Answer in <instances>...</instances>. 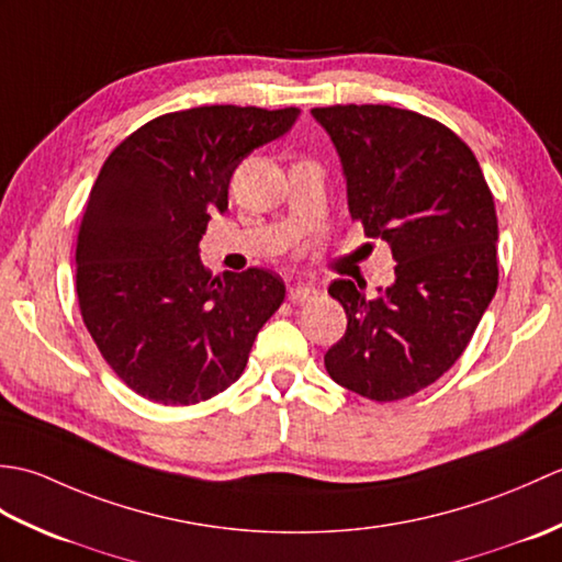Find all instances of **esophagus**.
I'll return each mask as SVG.
<instances>
[{
	"mask_svg": "<svg viewBox=\"0 0 562 562\" xmlns=\"http://www.w3.org/2000/svg\"><path fill=\"white\" fill-rule=\"evenodd\" d=\"M316 294H318V290L314 288V284H304V282H300V284H294V288L290 290V300H292L294 304H300V302L314 300Z\"/></svg>",
	"mask_w": 562,
	"mask_h": 562,
	"instance_id": "esophagus-1",
	"label": "esophagus"
}]
</instances>
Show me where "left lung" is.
Listing matches in <instances>:
<instances>
[{"mask_svg": "<svg viewBox=\"0 0 562 562\" xmlns=\"http://www.w3.org/2000/svg\"><path fill=\"white\" fill-rule=\"evenodd\" d=\"M324 125L348 181V207L384 238L396 282L379 296L330 282L348 316L324 362L369 401H401L459 360L497 290V214L481 164L432 117L393 105H328Z\"/></svg>", "mask_w": 562, "mask_h": 562, "instance_id": "left-lung-1", "label": "left lung"}]
</instances>
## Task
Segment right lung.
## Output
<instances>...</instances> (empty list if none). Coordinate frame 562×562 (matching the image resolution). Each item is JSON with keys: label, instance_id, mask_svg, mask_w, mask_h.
Instances as JSON below:
<instances>
[{"label": "right lung", "instance_id": "1", "mask_svg": "<svg viewBox=\"0 0 562 562\" xmlns=\"http://www.w3.org/2000/svg\"><path fill=\"white\" fill-rule=\"evenodd\" d=\"M296 117L300 109L200 105L154 117L105 159L77 236L79 312L139 396L193 405L244 374L284 282L262 268L212 278L200 238L229 205L236 166Z\"/></svg>", "mask_w": 562, "mask_h": 562}]
</instances>
